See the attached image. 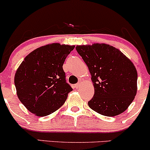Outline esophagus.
Instances as JSON below:
<instances>
[{"label": "esophagus", "mask_w": 150, "mask_h": 150, "mask_svg": "<svg viewBox=\"0 0 150 150\" xmlns=\"http://www.w3.org/2000/svg\"><path fill=\"white\" fill-rule=\"evenodd\" d=\"M82 82H81V81H80V82H79L78 83L76 84V85H75V88L79 89V88H80V86L82 85Z\"/></svg>", "instance_id": "34e87169"}]
</instances>
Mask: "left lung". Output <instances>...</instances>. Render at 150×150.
Wrapping results in <instances>:
<instances>
[{
  "label": "left lung",
  "mask_w": 150,
  "mask_h": 150,
  "mask_svg": "<svg viewBox=\"0 0 150 150\" xmlns=\"http://www.w3.org/2000/svg\"><path fill=\"white\" fill-rule=\"evenodd\" d=\"M77 53L88 67L94 87L89 106L106 116L124 112L137 93V73L130 59L106 44L77 46Z\"/></svg>",
  "instance_id": "1"
}]
</instances>
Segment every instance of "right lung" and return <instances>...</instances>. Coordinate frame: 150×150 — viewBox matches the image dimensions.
Instances as JSON below:
<instances>
[{"mask_svg": "<svg viewBox=\"0 0 150 150\" xmlns=\"http://www.w3.org/2000/svg\"><path fill=\"white\" fill-rule=\"evenodd\" d=\"M75 46L48 44L27 55L15 75L17 94L31 113L46 116L63 105L73 89L63 65Z\"/></svg>", "mask_w": 150, "mask_h": 150, "instance_id": "1", "label": "right lung"}]
</instances>
